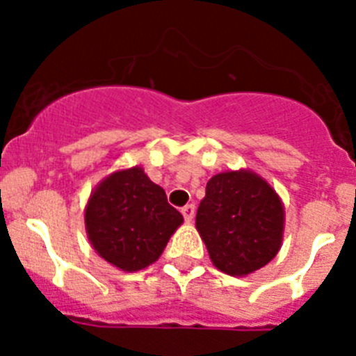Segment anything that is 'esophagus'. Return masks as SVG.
I'll list each match as a JSON object with an SVG mask.
<instances>
[{"label": "esophagus", "mask_w": 356, "mask_h": 356, "mask_svg": "<svg viewBox=\"0 0 356 356\" xmlns=\"http://www.w3.org/2000/svg\"><path fill=\"white\" fill-rule=\"evenodd\" d=\"M181 213H184L185 221L191 222L194 219V213H196V209H194V205H185L184 209H181Z\"/></svg>", "instance_id": "34e87169"}]
</instances>
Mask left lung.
Returning a JSON list of instances; mask_svg holds the SVG:
<instances>
[{"label": "left lung", "mask_w": 356, "mask_h": 356, "mask_svg": "<svg viewBox=\"0 0 356 356\" xmlns=\"http://www.w3.org/2000/svg\"><path fill=\"white\" fill-rule=\"evenodd\" d=\"M196 228L219 271L250 275L271 262L282 246L284 205L259 175L219 172L207 184Z\"/></svg>", "instance_id": "1"}]
</instances>
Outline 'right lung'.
Here are the masks:
<instances>
[{
  "instance_id": "obj_1",
  "label": "right lung",
  "mask_w": 356,
  "mask_h": 356,
  "mask_svg": "<svg viewBox=\"0 0 356 356\" xmlns=\"http://www.w3.org/2000/svg\"><path fill=\"white\" fill-rule=\"evenodd\" d=\"M184 222L163 188L140 168L118 171L97 185L85 209V228L99 257L122 271L155 262Z\"/></svg>"
}]
</instances>
